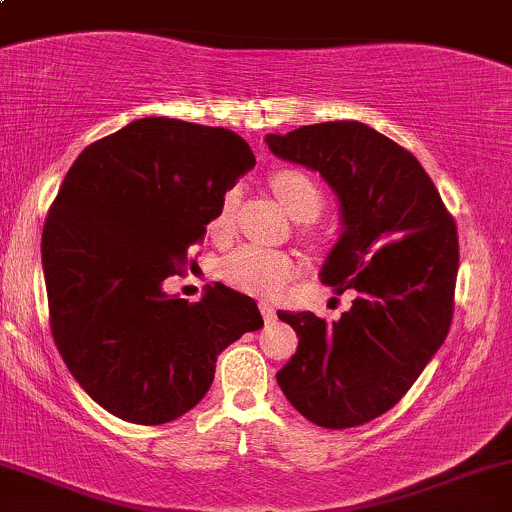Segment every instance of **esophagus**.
I'll return each mask as SVG.
<instances>
[{
	"label": "esophagus",
	"instance_id": "1",
	"mask_svg": "<svg viewBox=\"0 0 512 512\" xmlns=\"http://www.w3.org/2000/svg\"><path fill=\"white\" fill-rule=\"evenodd\" d=\"M260 311L265 323H274V320H277V311H274V306L269 301H260Z\"/></svg>",
	"mask_w": 512,
	"mask_h": 512
}]
</instances>
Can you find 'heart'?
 Wrapping results in <instances>:
<instances>
[{"label":"heart","instance_id":"heart-1","mask_svg":"<svg viewBox=\"0 0 512 512\" xmlns=\"http://www.w3.org/2000/svg\"><path fill=\"white\" fill-rule=\"evenodd\" d=\"M272 187L277 192L282 204L289 209L294 218H316L325 204L323 187L311 177L306 170L299 167H282L272 174ZM238 192L228 189L223 194L221 204L213 213L209 230L213 238H223L228 235L230 223H233V209ZM296 260L291 252L274 250L265 245H243L228 255L221 265V274L228 284L238 286V289L250 291V294H277L282 286L296 274Z\"/></svg>","mask_w":512,"mask_h":512}]
</instances>
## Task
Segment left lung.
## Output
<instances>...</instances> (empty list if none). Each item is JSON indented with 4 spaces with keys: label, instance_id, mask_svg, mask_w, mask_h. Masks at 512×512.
Returning a JSON list of instances; mask_svg holds the SVG:
<instances>
[{
    "label": "left lung",
    "instance_id": "left-lung-1",
    "mask_svg": "<svg viewBox=\"0 0 512 512\" xmlns=\"http://www.w3.org/2000/svg\"><path fill=\"white\" fill-rule=\"evenodd\" d=\"M267 145L320 172L338 194L345 228L320 279L355 294L335 323L311 311L277 313L299 335L277 381L311 423L357 428L391 411L447 338L457 226L423 165L367 123H313L267 136Z\"/></svg>",
    "mask_w": 512,
    "mask_h": 512
}]
</instances>
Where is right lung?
Instances as JSON below:
<instances>
[{"label": "right lung", "mask_w": 512, "mask_h": 512, "mask_svg": "<svg viewBox=\"0 0 512 512\" xmlns=\"http://www.w3.org/2000/svg\"><path fill=\"white\" fill-rule=\"evenodd\" d=\"M252 165L228 128L148 116L87 145L65 174L41 240L50 330L116 418L162 425L192 411L218 355L262 328L257 303L223 284L196 303L162 289Z\"/></svg>", "instance_id": "obj_1"}]
</instances>
